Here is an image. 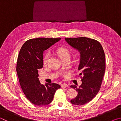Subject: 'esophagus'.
<instances>
[{
  "instance_id": "1",
  "label": "esophagus",
  "mask_w": 121,
  "mask_h": 121,
  "mask_svg": "<svg viewBox=\"0 0 121 121\" xmlns=\"http://www.w3.org/2000/svg\"><path fill=\"white\" fill-rule=\"evenodd\" d=\"M68 86V85L64 83V84H61V87H62V88H65Z\"/></svg>"
}]
</instances>
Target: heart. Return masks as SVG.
I'll return each mask as SVG.
<instances>
[{
    "instance_id": "b5f03b06",
    "label": "heart",
    "mask_w": 121,
    "mask_h": 121,
    "mask_svg": "<svg viewBox=\"0 0 121 121\" xmlns=\"http://www.w3.org/2000/svg\"><path fill=\"white\" fill-rule=\"evenodd\" d=\"M57 54L58 55L61 60H63L65 59L69 58L70 56V53L68 49L65 48H59L56 51ZM50 57V53L49 52L46 53L43 59V63L46 65L48 62V60Z\"/></svg>"
}]
</instances>
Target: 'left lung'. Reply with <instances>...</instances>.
Returning a JSON list of instances; mask_svg holds the SVG:
<instances>
[{
  "mask_svg": "<svg viewBox=\"0 0 121 121\" xmlns=\"http://www.w3.org/2000/svg\"><path fill=\"white\" fill-rule=\"evenodd\" d=\"M69 45L80 52L78 70L81 73L82 84L70 87L76 89L78 95L71 100L73 105H82L91 101L99 91L105 73V55L101 44L87 37L65 38Z\"/></svg>",
  "mask_w": 121,
  "mask_h": 121,
  "instance_id": "8db88e82",
  "label": "left lung"
}]
</instances>
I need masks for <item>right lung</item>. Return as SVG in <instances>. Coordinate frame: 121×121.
Masks as SVG:
<instances>
[{"mask_svg":"<svg viewBox=\"0 0 121 121\" xmlns=\"http://www.w3.org/2000/svg\"><path fill=\"white\" fill-rule=\"evenodd\" d=\"M61 38H37L24 43L18 56L16 72L21 89L29 101L37 106H45L52 101L56 91L61 86L56 83L40 84L38 69L43 66V52Z\"/></svg>","mask_w":121,"mask_h":121,"instance_id":"add662e5","label":"right lung"}]
</instances>
